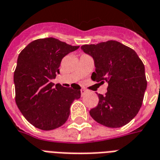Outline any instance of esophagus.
<instances>
[{
	"mask_svg": "<svg viewBox=\"0 0 160 160\" xmlns=\"http://www.w3.org/2000/svg\"><path fill=\"white\" fill-rule=\"evenodd\" d=\"M80 92H81V96H85V94L87 93V91H86V90H85V89H81V90H80Z\"/></svg>",
	"mask_w": 160,
	"mask_h": 160,
	"instance_id": "1",
	"label": "esophagus"
}]
</instances>
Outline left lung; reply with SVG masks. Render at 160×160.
<instances>
[{
    "label": "left lung",
    "instance_id": "obj_1",
    "mask_svg": "<svg viewBox=\"0 0 160 160\" xmlns=\"http://www.w3.org/2000/svg\"><path fill=\"white\" fill-rule=\"evenodd\" d=\"M83 52L94 59V81L108 83L105 96L99 94L97 107L90 115L98 123L120 128L135 118L147 88L144 65L137 53L117 41L83 45Z\"/></svg>",
    "mask_w": 160,
    "mask_h": 160
}]
</instances>
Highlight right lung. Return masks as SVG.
I'll list each match as a JSON object with an SVG mask.
<instances>
[{
    "label": "right lung",
    "mask_w": 160,
    "mask_h": 160,
    "mask_svg": "<svg viewBox=\"0 0 160 160\" xmlns=\"http://www.w3.org/2000/svg\"><path fill=\"white\" fill-rule=\"evenodd\" d=\"M53 38L30 42L18 55L14 72L16 103L24 118L45 131L61 127L69 116L72 102L80 97V86L63 87L51 82L59 74L64 56L76 50Z\"/></svg>",
    "instance_id": "add662e5"
}]
</instances>
